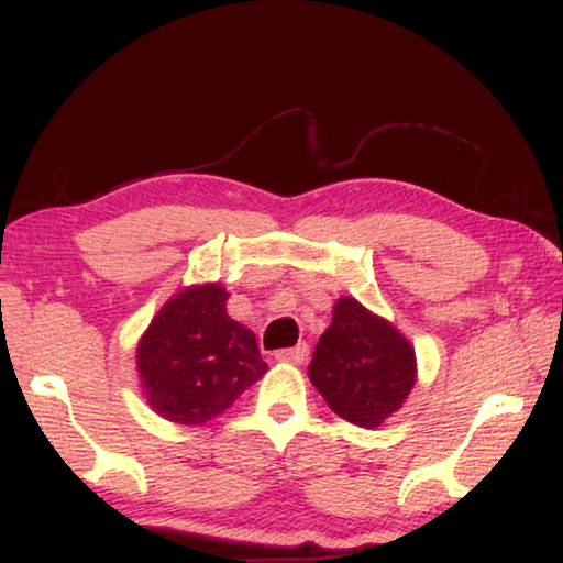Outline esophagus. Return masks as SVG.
<instances>
[{
  "instance_id": "1",
  "label": "esophagus",
  "mask_w": 563,
  "mask_h": 563,
  "mask_svg": "<svg viewBox=\"0 0 563 563\" xmlns=\"http://www.w3.org/2000/svg\"><path fill=\"white\" fill-rule=\"evenodd\" d=\"M275 357L280 360V363H294V365H301V363H307V357H309V346H307V344H296V346H290V349H280V352H277Z\"/></svg>"
}]
</instances>
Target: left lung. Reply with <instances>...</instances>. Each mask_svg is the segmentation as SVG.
<instances>
[{
    "label": "left lung",
    "instance_id": "8db88e82",
    "mask_svg": "<svg viewBox=\"0 0 563 563\" xmlns=\"http://www.w3.org/2000/svg\"><path fill=\"white\" fill-rule=\"evenodd\" d=\"M309 378L335 416L373 429L399 410L416 384V352L363 303L341 299L320 335Z\"/></svg>",
    "mask_w": 563,
    "mask_h": 563
}]
</instances>
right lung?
<instances>
[{
	"instance_id": "1",
	"label": "right lung",
	"mask_w": 563,
	"mask_h": 563,
	"mask_svg": "<svg viewBox=\"0 0 563 563\" xmlns=\"http://www.w3.org/2000/svg\"><path fill=\"white\" fill-rule=\"evenodd\" d=\"M224 301L228 290L219 286L187 288L161 309L142 335V386L166 421H211L267 371L254 333L228 318Z\"/></svg>"
}]
</instances>
